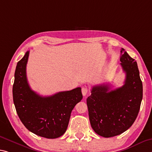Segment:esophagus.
<instances>
[{"mask_svg": "<svg viewBox=\"0 0 152 152\" xmlns=\"http://www.w3.org/2000/svg\"><path fill=\"white\" fill-rule=\"evenodd\" d=\"M88 88L86 86H84V87L82 88V93H83V96H86V94L88 93Z\"/></svg>", "mask_w": 152, "mask_h": 152, "instance_id": "34e87169", "label": "esophagus"}]
</instances>
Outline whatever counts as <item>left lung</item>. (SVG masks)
<instances>
[{
  "label": "left lung",
  "mask_w": 152,
  "mask_h": 152,
  "mask_svg": "<svg viewBox=\"0 0 152 152\" xmlns=\"http://www.w3.org/2000/svg\"><path fill=\"white\" fill-rule=\"evenodd\" d=\"M120 61L126 73L124 85L114 90H110L109 85L94 86L86 99L91 127L99 135L106 138L122 134L132 126L143 98L137 61L124 49Z\"/></svg>",
  "instance_id": "left-lung-1"
}]
</instances>
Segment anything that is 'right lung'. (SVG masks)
<instances>
[{
	"label": "right lung",
	"mask_w": 152,
	"mask_h": 152,
	"mask_svg": "<svg viewBox=\"0 0 152 152\" xmlns=\"http://www.w3.org/2000/svg\"><path fill=\"white\" fill-rule=\"evenodd\" d=\"M29 51L18 62L13 86L17 114L26 128L40 137L58 138L65 133L71 112L83 99L81 88L42 97L31 89L26 76Z\"/></svg>",
	"instance_id": "obj_1"
}]
</instances>
